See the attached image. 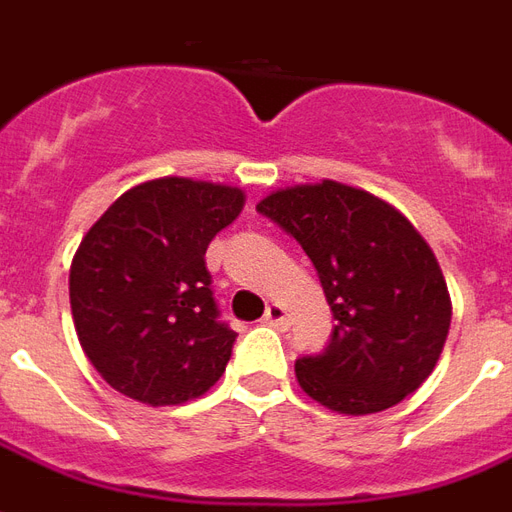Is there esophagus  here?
<instances>
[{
    "instance_id": "34e87169",
    "label": "esophagus",
    "mask_w": 512,
    "mask_h": 512,
    "mask_svg": "<svg viewBox=\"0 0 512 512\" xmlns=\"http://www.w3.org/2000/svg\"><path fill=\"white\" fill-rule=\"evenodd\" d=\"M264 324L275 326V329H286L288 326V315L283 310V305H270L267 313H264Z\"/></svg>"
}]
</instances>
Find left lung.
<instances>
[{
  "label": "left lung",
  "instance_id": "8db88e82",
  "mask_svg": "<svg viewBox=\"0 0 512 512\" xmlns=\"http://www.w3.org/2000/svg\"><path fill=\"white\" fill-rule=\"evenodd\" d=\"M256 213L302 245L334 315L324 351L297 359L299 386L351 416L413 394L443 353L451 299L432 248L405 215L334 180L275 191Z\"/></svg>",
  "mask_w": 512,
  "mask_h": 512
}]
</instances>
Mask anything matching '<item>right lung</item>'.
Instances as JSON below:
<instances>
[{
    "label": "right lung",
    "mask_w": 512,
    "mask_h": 512,
    "mask_svg": "<svg viewBox=\"0 0 512 512\" xmlns=\"http://www.w3.org/2000/svg\"><path fill=\"white\" fill-rule=\"evenodd\" d=\"M242 191L186 178L129 188L80 242L69 270L75 332L96 372L145 405L205 394L232 359L205 253Z\"/></svg>",
    "instance_id": "1"
}]
</instances>
